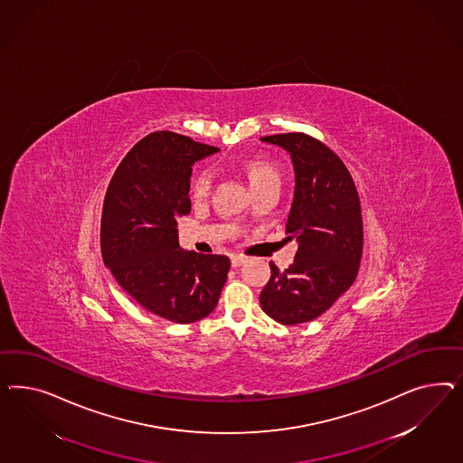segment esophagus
I'll return each instance as SVG.
<instances>
[{
    "mask_svg": "<svg viewBox=\"0 0 463 463\" xmlns=\"http://www.w3.org/2000/svg\"><path fill=\"white\" fill-rule=\"evenodd\" d=\"M231 263H232V267L239 268L241 265L246 263V258L241 256V254H232V256H231Z\"/></svg>",
    "mask_w": 463,
    "mask_h": 463,
    "instance_id": "34e87169",
    "label": "esophagus"
}]
</instances>
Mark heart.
Returning <instances> with one entry per match:
<instances>
[{"mask_svg":"<svg viewBox=\"0 0 463 463\" xmlns=\"http://www.w3.org/2000/svg\"><path fill=\"white\" fill-rule=\"evenodd\" d=\"M248 178L251 182L252 188H256L261 183L269 182V180H280V173L273 165L263 159H254L248 165ZM212 183H213V173L212 169H198L195 175L192 176L190 182V194L194 200H203L205 196L211 194Z\"/></svg>","mask_w":463,"mask_h":463,"instance_id":"obj_1","label":"heart"}]
</instances>
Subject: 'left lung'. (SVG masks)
I'll return each mask as SVG.
<instances>
[{
    "label": "left lung",
    "instance_id": "obj_1",
    "mask_svg": "<svg viewBox=\"0 0 463 463\" xmlns=\"http://www.w3.org/2000/svg\"><path fill=\"white\" fill-rule=\"evenodd\" d=\"M261 140L292 156L295 192L287 236L298 241L294 263L271 277L260 295L261 308L283 326L319 317L345 294L360 271L364 221L360 196L339 156L304 132Z\"/></svg>",
    "mask_w": 463,
    "mask_h": 463
}]
</instances>
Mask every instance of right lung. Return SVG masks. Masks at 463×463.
I'll list each match as a JSON object with an SVG mask.
<instances>
[{
    "label": "right lung",
    "instance_id": "obj_1",
    "mask_svg": "<svg viewBox=\"0 0 463 463\" xmlns=\"http://www.w3.org/2000/svg\"><path fill=\"white\" fill-rule=\"evenodd\" d=\"M217 151L176 132H153L127 153L103 200L105 265L137 304L171 323L207 317L231 268L222 254L183 251L176 229L192 211V165Z\"/></svg>",
    "mask_w": 463,
    "mask_h": 463
}]
</instances>
